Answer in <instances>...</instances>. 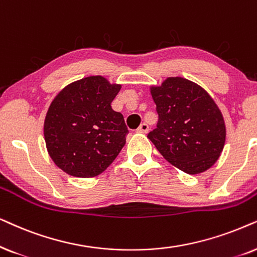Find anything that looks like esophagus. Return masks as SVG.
I'll return each mask as SVG.
<instances>
[{"label": "esophagus", "instance_id": "34e87169", "mask_svg": "<svg viewBox=\"0 0 257 257\" xmlns=\"http://www.w3.org/2000/svg\"><path fill=\"white\" fill-rule=\"evenodd\" d=\"M148 131H149V125L147 124V123H142V124L138 128V132L139 133H143V134L148 133Z\"/></svg>", "mask_w": 257, "mask_h": 257}]
</instances>
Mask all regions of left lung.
Instances as JSON below:
<instances>
[{"label":"left lung","instance_id":"1","mask_svg":"<svg viewBox=\"0 0 257 257\" xmlns=\"http://www.w3.org/2000/svg\"><path fill=\"white\" fill-rule=\"evenodd\" d=\"M159 115L156 128L148 134L164 159L194 175L216 162L225 141L220 109L209 94L183 77H169L152 88Z\"/></svg>","mask_w":257,"mask_h":257}]
</instances>
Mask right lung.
<instances>
[{
  "label": "right lung",
  "instance_id": "add662e5",
  "mask_svg": "<svg viewBox=\"0 0 257 257\" xmlns=\"http://www.w3.org/2000/svg\"><path fill=\"white\" fill-rule=\"evenodd\" d=\"M121 89L102 76L67 85L54 98L44 119L48 153L59 168L76 177L101 174L118 155L128 134L111 102Z\"/></svg>",
  "mask_w": 257,
  "mask_h": 257
}]
</instances>
